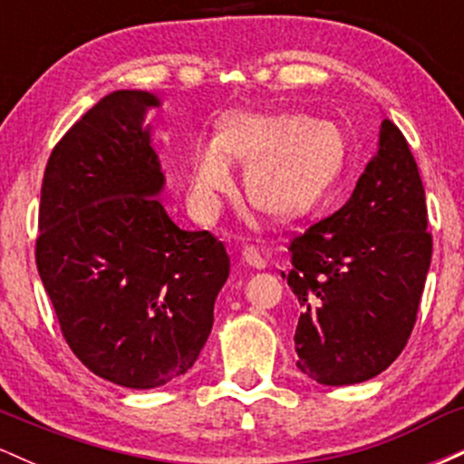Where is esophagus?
Here are the masks:
<instances>
[{"mask_svg": "<svg viewBox=\"0 0 464 464\" xmlns=\"http://www.w3.org/2000/svg\"><path fill=\"white\" fill-rule=\"evenodd\" d=\"M242 259L248 266H253V268H259V270L266 268V257L259 253L257 246H253V244H248V246L242 248Z\"/></svg>", "mask_w": 464, "mask_h": 464, "instance_id": "esophagus-1", "label": "esophagus"}]
</instances>
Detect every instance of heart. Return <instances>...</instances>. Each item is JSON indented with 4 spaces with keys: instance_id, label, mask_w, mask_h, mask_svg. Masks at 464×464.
<instances>
[{
    "instance_id": "heart-1",
    "label": "heart",
    "mask_w": 464,
    "mask_h": 464,
    "mask_svg": "<svg viewBox=\"0 0 464 464\" xmlns=\"http://www.w3.org/2000/svg\"><path fill=\"white\" fill-rule=\"evenodd\" d=\"M228 159L246 163V194L266 214L295 218L327 194L344 163V140L329 121L303 115H228L216 141L196 148L191 194L211 205L233 183Z\"/></svg>"
}]
</instances>
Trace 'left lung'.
<instances>
[{
    "label": "left lung",
    "instance_id": "8db88e82",
    "mask_svg": "<svg viewBox=\"0 0 464 464\" xmlns=\"http://www.w3.org/2000/svg\"><path fill=\"white\" fill-rule=\"evenodd\" d=\"M287 250V285L301 305L296 366L324 386L386 371L417 323L432 259L417 161L391 120L351 198L295 233Z\"/></svg>",
    "mask_w": 464,
    "mask_h": 464
}]
</instances>
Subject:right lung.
Instances as JSON below:
<instances>
[{"label": "right lung", "mask_w": 464, "mask_h": 464, "mask_svg": "<svg viewBox=\"0 0 464 464\" xmlns=\"http://www.w3.org/2000/svg\"><path fill=\"white\" fill-rule=\"evenodd\" d=\"M150 92L93 104L47 159L36 268L73 355L102 380L157 388L188 372L231 270L209 231H183L157 194L161 165L143 126Z\"/></svg>", "instance_id": "right-lung-1"}]
</instances>
